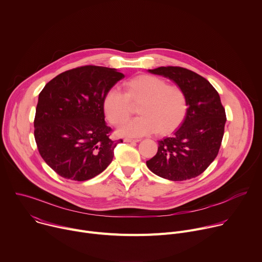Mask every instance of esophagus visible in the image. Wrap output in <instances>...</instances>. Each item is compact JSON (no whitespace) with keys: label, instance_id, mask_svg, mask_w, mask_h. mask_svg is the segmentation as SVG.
<instances>
[{"label":"esophagus","instance_id":"obj_1","mask_svg":"<svg viewBox=\"0 0 262 262\" xmlns=\"http://www.w3.org/2000/svg\"><path fill=\"white\" fill-rule=\"evenodd\" d=\"M141 140L139 139H124V142H128V143H136V142H139Z\"/></svg>","mask_w":262,"mask_h":262}]
</instances>
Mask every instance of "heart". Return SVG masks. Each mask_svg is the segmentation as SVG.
Returning a JSON list of instances; mask_svg holds the SVG:
<instances>
[{"label":"heart","mask_w":262,"mask_h":262,"mask_svg":"<svg viewBox=\"0 0 262 262\" xmlns=\"http://www.w3.org/2000/svg\"><path fill=\"white\" fill-rule=\"evenodd\" d=\"M124 94L116 89L107 91L102 100V108L107 120L114 125L124 122L130 114V105L138 104L140 117L123 123L118 135L121 137H142L157 130L160 135H169L184 120L188 101L184 91L176 85H167L166 81L140 74L123 84Z\"/></svg>","instance_id":"1"}]
</instances>
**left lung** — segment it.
<instances>
[{"mask_svg": "<svg viewBox=\"0 0 262 262\" xmlns=\"http://www.w3.org/2000/svg\"><path fill=\"white\" fill-rule=\"evenodd\" d=\"M148 71L173 81L184 91L188 112L179 127L159 141L157 155L146 165L168 180L196 177L213 162L222 143L226 114L220 95L206 79L192 70L162 66Z\"/></svg>", "mask_w": 262, "mask_h": 262, "instance_id": "8db88e82", "label": "left lung"}]
</instances>
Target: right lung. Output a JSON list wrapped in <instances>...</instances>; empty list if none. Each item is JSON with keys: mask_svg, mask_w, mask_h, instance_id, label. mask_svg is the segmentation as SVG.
Here are the masks:
<instances>
[{"mask_svg": "<svg viewBox=\"0 0 262 262\" xmlns=\"http://www.w3.org/2000/svg\"><path fill=\"white\" fill-rule=\"evenodd\" d=\"M124 78L115 68L82 66L50 81L38 95L34 136L45 162L60 176L84 181L112 163L122 140L110 139L102 100Z\"/></svg>", "mask_w": 262, "mask_h": 262, "instance_id": "1", "label": "right lung"}]
</instances>
